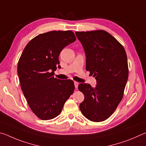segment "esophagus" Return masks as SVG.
I'll use <instances>...</instances> for the list:
<instances>
[{"label":"esophagus","instance_id":"34e87169","mask_svg":"<svg viewBox=\"0 0 146 146\" xmlns=\"http://www.w3.org/2000/svg\"><path fill=\"white\" fill-rule=\"evenodd\" d=\"M74 84H75V88L77 89V88H78V84H79V83H78V82H76V81H75V82H74Z\"/></svg>","mask_w":146,"mask_h":146}]
</instances>
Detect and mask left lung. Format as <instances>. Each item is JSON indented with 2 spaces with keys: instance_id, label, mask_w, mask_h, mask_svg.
Segmentation results:
<instances>
[{
  "instance_id": "8db88e82",
  "label": "left lung",
  "mask_w": 146,
  "mask_h": 146,
  "mask_svg": "<svg viewBox=\"0 0 146 146\" xmlns=\"http://www.w3.org/2000/svg\"><path fill=\"white\" fill-rule=\"evenodd\" d=\"M86 56V70L93 75L97 85L80 84L84 95L80 110L93 122H102L111 115L123 96L129 70L123 47L111 35L104 30L76 31Z\"/></svg>"
}]
</instances>
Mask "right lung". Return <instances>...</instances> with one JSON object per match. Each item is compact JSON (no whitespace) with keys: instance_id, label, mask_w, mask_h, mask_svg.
<instances>
[{"instance_id":"right-lung-1","label":"right lung","mask_w":146,"mask_h":146,"mask_svg":"<svg viewBox=\"0 0 146 146\" xmlns=\"http://www.w3.org/2000/svg\"><path fill=\"white\" fill-rule=\"evenodd\" d=\"M75 40L71 31L40 34L29 42L19 58L17 73L22 91L31 111L41 120L57 117L75 90L73 80H60L53 75L61 51Z\"/></svg>"}]
</instances>
